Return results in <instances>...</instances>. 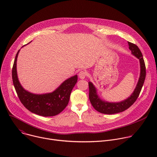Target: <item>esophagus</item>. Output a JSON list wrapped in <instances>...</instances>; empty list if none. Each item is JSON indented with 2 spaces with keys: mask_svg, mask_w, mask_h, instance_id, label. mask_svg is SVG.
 <instances>
[{
  "mask_svg": "<svg viewBox=\"0 0 157 157\" xmlns=\"http://www.w3.org/2000/svg\"><path fill=\"white\" fill-rule=\"evenodd\" d=\"M86 76H87V73H86V72L84 71H80L79 73V78L81 79H84V78H86Z\"/></svg>",
  "mask_w": 157,
  "mask_h": 157,
  "instance_id": "34e87169",
  "label": "esophagus"
}]
</instances>
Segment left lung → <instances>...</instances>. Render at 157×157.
<instances>
[{
	"label": "left lung",
	"instance_id": "left-lung-1",
	"mask_svg": "<svg viewBox=\"0 0 157 157\" xmlns=\"http://www.w3.org/2000/svg\"><path fill=\"white\" fill-rule=\"evenodd\" d=\"M128 48L131 50L132 54L137 57L140 61V73L139 81L133 92L126 99L118 102H109L101 99L97 93V89L94 85L89 81V98L93 107L98 112L105 114H114L121 113L129 108L138 98L144 85L145 76L146 68L142 54L136 44L128 41Z\"/></svg>",
	"mask_w": 157,
	"mask_h": 157
}]
</instances>
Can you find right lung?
Masks as SVG:
<instances>
[{
  "mask_svg": "<svg viewBox=\"0 0 157 157\" xmlns=\"http://www.w3.org/2000/svg\"><path fill=\"white\" fill-rule=\"evenodd\" d=\"M19 52L20 50L15 56L12 74L13 86L20 101L29 110L37 115L44 117L58 115L68 105L72 89L77 82L78 76L67 79L52 93L41 94L32 93L21 86L18 78L17 60Z\"/></svg>",
  "mask_w": 157,
  "mask_h": 157,
  "instance_id": "right-lung-1",
  "label": "right lung"
}]
</instances>
